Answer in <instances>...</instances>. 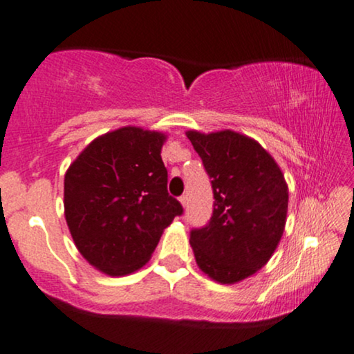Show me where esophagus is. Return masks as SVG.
<instances>
[{"instance_id": "34e87169", "label": "esophagus", "mask_w": 354, "mask_h": 354, "mask_svg": "<svg viewBox=\"0 0 354 354\" xmlns=\"http://www.w3.org/2000/svg\"><path fill=\"white\" fill-rule=\"evenodd\" d=\"M180 203H181L183 207L186 209V205H187V198H186V196H181V198H180Z\"/></svg>"}]
</instances>
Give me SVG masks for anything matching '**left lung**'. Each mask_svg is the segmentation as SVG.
<instances>
[{
	"mask_svg": "<svg viewBox=\"0 0 354 354\" xmlns=\"http://www.w3.org/2000/svg\"><path fill=\"white\" fill-rule=\"evenodd\" d=\"M212 178L214 210L189 243L199 270L221 284L247 279L270 261L283 236L289 192L274 158L234 131H187Z\"/></svg>",
	"mask_w": 354,
	"mask_h": 354,
	"instance_id": "8db88e82",
	"label": "left lung"
}]
</instances>
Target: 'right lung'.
I'll use <instances>...</instances> for the list:
<instances>
[{"label":"right lung","instance_id":"1","mask_svg":"<svg viewBox=\"0 0 354 354\" xmlns=\"http://www.w3.org/2000/svg\"><path fill=\"white\" fill-rule=\"evenodd\" d=\"M165 140L162 132L127 125L95 138L66 169V225L78 252L104 274L140 270L183 214L167 189Z\"/></svg>","mask_w":354,"mask_h":354}]
</instances>
